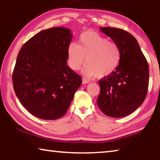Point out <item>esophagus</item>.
I'll return each mask as SVG.
<instances>
[{
	"label": "esophagus",
	"instance_id": "1",
	"mask_svg": "<svg viewBox=\"0 0 160 160\" xmlns=\"http://www.w3.org/2000/svg\"><path fill=\"white\" fill-rule=\"evenodd\" d=\"M90 82V81L88 80L87 79H85V78H82V83L83 84H88Z\"/></svg>",
	"mask_w": 160,
	"mask_h": 160
}]
</instances>
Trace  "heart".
Masks as SVG:
<instances>
[{"instance_id": "b5f03b06", "label": "heart", "mask_w": 160, "mask_h": 160, "mask_svg": "<svg viewBox=\"0 0 160 160\" xmlns=\"http://www.w3.org/2000/svg\"><path fill=\"white\" fill-rule=\"evenodd\" d=\"M68 63L70 68L78 70L86 63L83 73L88 77L103 78L112 74L119 64L121 54L118 45L93 31L80 35L78 45L68 47Z\"/></svg>"}]
</instances>
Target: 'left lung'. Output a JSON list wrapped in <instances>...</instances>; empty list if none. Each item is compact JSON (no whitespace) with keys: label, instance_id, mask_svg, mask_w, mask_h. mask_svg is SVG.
<instances>
[{"label":"left lung","instance_id":"8db88e82","mask_svg":"<svg viewBox=\"0 0 160 160\" xmlns=\"http://www.w3.org/2000/svg\"><path fill=\"white\" fill-rule=\"evenodd\" d=\"M120 50L119 64L114 72L99 80L97 104L105 115L113 118L128 116L142 104L149 85V67L135 38L128 32L100 28Z\"/></svg>","mask_w":160,"mask_h":160}]
</instances>
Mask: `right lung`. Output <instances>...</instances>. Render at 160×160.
Masks as SVG:
<instances>
[{
  "label": "right lung",
  "instance_id": "add662e5",
  "mask_svg": "<svg viewBox=\"0 0 160 160\" xmlns=\"http://www.w3.org/2000/svg\"><path fill=\"white\" fill-rule=\"evenodd\" d=\"M72 34L66 28L42 30L21 48L12 73L16 96L32 115L55 120L65 115L82 84L67 66Z\"/></svg>",
  "mask_w": 160,
  "mask_h": 160
}]
</instances>
